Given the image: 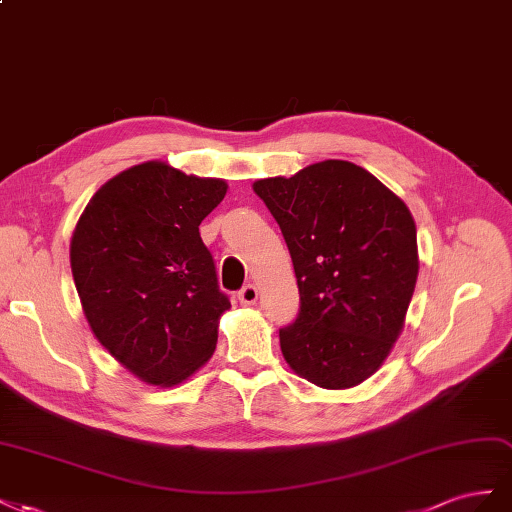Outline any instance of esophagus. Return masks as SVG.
Returning <instances> with one entry per match:
<instances>
[{
  "mask_svg": "<svg viewBox=\"0 0 512 512\" xmlns=\"http://www.w3.org/2000/svg\"><path fill=\"white\" fill-rule=\"evenodd\" d=\"M257 287L255 285H244L242 289H240V294H238V298H240V302L242 304H246V306H251V304H255L257 302Z\"/></svg>",
  "mask_w": 512,
  "mask_h": 512,
  "instance_id": "esophagus-1",
  "label": "esophagus"
}]
</instances>
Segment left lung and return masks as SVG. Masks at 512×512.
<instances>
[{
    "instance_id": "8db88e82",
    "label": "left lung",
    "mask_w": 512,
    "mask_h": 512,
    "mask_svg": "<svg viewBox=\"0 0 512 512\" xmlns=\"http://www.w3.org/2000/svg\"><path fill=\"white\" fill-rule=\"evenodd\" d=\"M279 223L300 291L279 330L296 375L326 390L369 379L405 324L418 279L416 223L401 197L347 160L253 184Z\"/></svg>"
}]
</instances>
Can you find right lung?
Listing matches in <instances>:
<instances>
[{
  "mask_svg": "<svg viewBox=\"0 0 512 512\" xmlns=\"http://www.w3.org/2000/svg\"><path fill=\"white\" fill-rule=\"evenodd\" d=\"M225 195V180L148 160L102 184L72 231L87 324L145 384L178 386L214 354L231 304L199 225Z\"/></svg>",
  "mask_w": 512,
  "mask_h": 512,
  "instance_id": "add662e5",
  "label": "right lung"
}]
</instances>
